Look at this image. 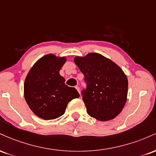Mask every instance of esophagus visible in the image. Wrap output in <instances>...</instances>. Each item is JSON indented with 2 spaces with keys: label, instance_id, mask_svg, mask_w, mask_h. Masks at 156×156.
<instances>
[{
  "label": "esophagus",
  "instance_id": "34e87169",
  "mask_svg": "<svg viewBox=\"0 0 156 156\" xmlns=\"http://www.w3.org/2000/svg\"><path fill=\"white\" fill-rule=\"evenodd\" d=\"M76 89H77V90H78V92L80 93V87H78V86H76Z\"/></svg>",
  "mask_w": 156,
  "mask_h": 156
}]
</instances>
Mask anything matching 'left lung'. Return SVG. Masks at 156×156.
<instances>
[{"instance_id": "8db88e82", "label": "left lung", "mask_w": 156, "mask_h": 156, "mask_svg": "<svg viewBox=\"0 0 156 156\" xmlns=\"http://www.w3.org/2000/svg\"><path fill=\"white\" fill-rule=\"evenodd\" d=\"M74 62L85 77L87 88L82 91V98L89 115L100 121L115 118L128 95V78L122 69L96 53L75 57Z\"/></svg>"}]
</instances>
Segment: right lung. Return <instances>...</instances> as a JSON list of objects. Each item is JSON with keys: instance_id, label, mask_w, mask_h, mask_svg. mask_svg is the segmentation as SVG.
<instances>
[{"instance_id": "obj_1", "label": "right lung", "mask_w": 156, "mask_h": 156, "mask_svg": "<svg viewBox=\"0 0 156 156\" xmlns=\"http://www.w3.org/2000/svg\"><path fill=\"white\" fill-rule=\"evenodd\" d=\"M66 60L53 54L44 55L34 64L25 80L26 103L37 117L45 120L63 115L68 103L80 97L76 89L66 85L59 74Z\"/></svg>"}]
</instances>
